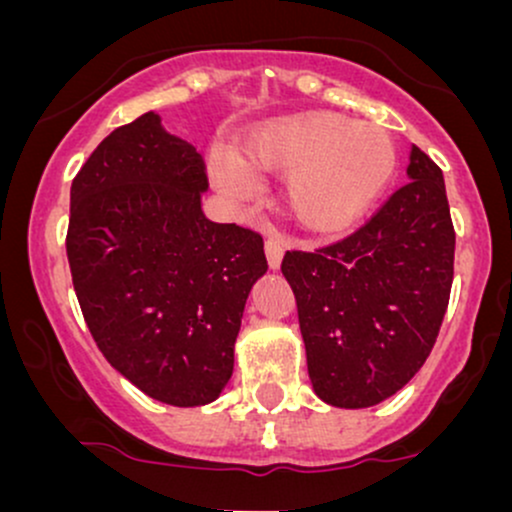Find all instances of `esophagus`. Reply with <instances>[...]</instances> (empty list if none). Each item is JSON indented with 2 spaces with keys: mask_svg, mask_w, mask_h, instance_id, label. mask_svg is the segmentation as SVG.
<instances>
[{
  "mask_svg": "<svg viewBox=\"0 0 512 512\" xmlns=\"http://www.w3.org/2000/svg\"><path fill=\"white\" fill-rule=\"evenodd\" d=\"M264 252H267V262L272 269H279L281 260H284V243L276 238L264 240Z\"/></svg>",
  "mask_w": 512,
  "mask_h": 512,
  "instance_id": "obj_1",
  "label": "esophagus"
}]
</instances>
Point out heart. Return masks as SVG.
Returning <instances> with one entry per match:
<instances>
[{
    "label": "heart",
    "mask_w": 512,
    "mask_h": 512,
    "mask_svg": "<svg viewBox=\"0 0 512 512\" xmlns=\"http://www.w3.org/2000/svg\"><path fill=\"white\" fill-rule=\"evenodd\" d=\"M238 162L211 161V180L226 197L245 199L252 175H289L286 204L305 231L337 233L370 209L397 166V149L383 127L337 113L281 117L257 127Z\"/></svg>",
    "instance_id": "1"
}]
</instances>
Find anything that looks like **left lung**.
<instances>
[{
  "instance_id": "obj_1",
  "label": "left lung",
  "mask_w": 512,
  "mask_h": 512,
  "mask_svg": "<svg viewBox=\"0 0 512 512\" xmlns=\"http://www.w3.org/2000/svg\"><path fill=\"white\" fill-rule=\"evenodd\" d=\"M409 182L356 233L315 252L289 250L291 284L322 402L366 409L424 366L448 310L455 262L443 170L411 146Z\"/></svg>"
}]
</instances>
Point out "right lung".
<instances>
[{
    "instance_id": "add662e5",
    "label": "right lung",
    "mask_w": 512,
    "mask_h": 512,
    "mask_svg": "<svg viewBox=\"0 0 512 512\" xmlns=\"http://www.w3.org/2000/svg\"><path fill=\"white\" fill-rule=\"evenodd\" d=\"M204 158L144 113L88 156L69 195L67 257L98 349L144 395L202 407L233 375L260 233L202 211Z\"/></svg>"
}]
</instances>
